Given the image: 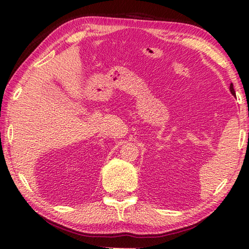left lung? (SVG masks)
Wrapping results in <instances>:
<instances>
[{"instance_id":"8db88e82","label":"left lung","mask_w":249,"mask_h":249,"mask_svg":"<svg viewBox=\"0 0 249 249\" xmlns=\"http://www.w3.org/2000/svg\"><path fill=\"white\" fill-rule=\"evenodd\" d=\"M230 90H231V93L233 94V95H235V91H234V87H233V83H231V86H230Z\"/></svg>"}]
</instances>
